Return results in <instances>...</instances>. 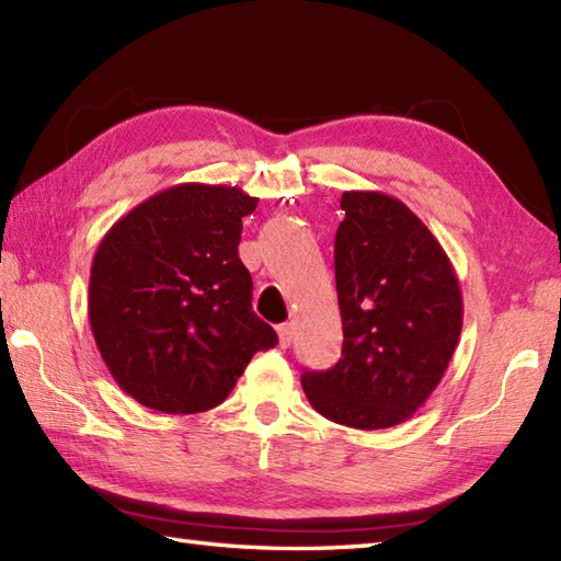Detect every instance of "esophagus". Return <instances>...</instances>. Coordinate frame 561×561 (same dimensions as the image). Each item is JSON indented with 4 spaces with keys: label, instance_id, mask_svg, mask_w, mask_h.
Returning <instances> with one entry per match:
<instances>
[{
    "label": "esophagus",
    "instance_id": "obj_1",
    "mask_svg": "<svg viewBox=\"0 0 561 561\" xmlns=\"http://www.w3.org/2000/svg\"><path fill=\"white\" fill-rule=\"evenodd\" d=\"M277 336H279V346H289L294 340V324L291 322H284L277 328Z\"/></svg>",
    "mask_w": 561,
    "mask_h": 561
}]
</instances>
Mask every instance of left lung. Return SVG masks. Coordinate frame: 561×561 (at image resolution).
<instances>
[{
  "mask_svg": "<svg viewBox=\"0 0 561 561\" xmlns=\"http://www.w3.org/2000/svg\"><path fill=\"white\" fill-rule=\"evenodd\" d=\"M334 239L342 358L306 370L304 392L324 419L392 427L423 407L463 324L459 279L423 221L380 191H346Z\"/></svg>",
  "mask_w": 561,
  "mask_h": 561,
  "instance_id": "1",
  "label": "left lung"
}]
</instances>
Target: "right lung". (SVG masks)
I'll return each mask as SVG.
<instances>
[{
    "label": "right lung",
    "instance_id": "right-lung-1",
    "mask_svg": "<svg viewBox=\"0 0 561 561\" xmlns=\"http://www.w3.org/2000/svg\"><path fill=\"white\" fill-rule=\"evenodd\" d=\"M237 186L179 184L104 233L90 267L88 318L104 366L128 397L162 413H201L229 397L277 334L253 308L239 257Z\"/></svg>",
    "mask_w": 561,
    "mask_h": 561
}]
</instances>
